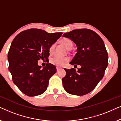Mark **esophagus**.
<instances>
[{
	"label": "esophagus",
	"mask_w": 121,
	"mask_h": 121,
	"mask_svg": "<svg viewBox=\"0 0 121 121\" xmlns=\"http://www.w3.org/2000/svg\"><path fill=\"white\" fill-rule=\"evenodd\" d=\"M60 69H61L60 68H59L58 67H57V72H58V71L59 70H60Z\"/></svg>",
	"instance_id": "1"
}]
</instances>
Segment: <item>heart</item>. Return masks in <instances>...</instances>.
Returning <instances> with one entry per match:
<instances>
[{
	"label": "heart",
	"instance_id": "obj_1",
	"mask_svg": "<svg viewBox=\"0 0 121 121\" xmlns=\"http://www.w3.org/2000/svg\"><path fill=\"white\" fill-rule=\"evenodd\" d=\"M61 44L65 47L66 49L70 50L73 47V43L69 39H64L60 41ZM54 44H53L49 47V52L50 54H52L54 52ZM69 59L68 58H59L58 57H54L51 58L50 59V62L51 64L54 65L58 66V67H62L64 66L68 62Z\"/></svg>",
	"mask_w": 121,
	"mask_h": 121
}]
</instances>
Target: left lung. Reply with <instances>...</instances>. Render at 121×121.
Segmentation results:
<instances>
[{"label":"left lung","instance_id":"obj_1","mask_svg":"<svg viewBox=\"0 0 121 121\" xmlns=\"http://www.w3.org/2000/svg\"><path fill=\"white\" fill-rule=\"evenodd\" d=\"M73 41L77 53L70 62L80 68L64 69L66 75L62 79L64 89L72 95L82 96L95 89L103 78L108 65V54L100 36L87 29L74 30L63 35Z\"/></svg>","mask_w":121,"mask_h":121}]
</instances>
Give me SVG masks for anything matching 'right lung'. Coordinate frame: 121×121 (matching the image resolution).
I'll return each instance as SVG.
<instances>
[{"instance_id": "obj_1", "label": "right lung", "mask_w": 121, "mask_h": 121, "mask_svg": "<svg viewBox=\"0 0 121 121\" xmlns=\"http://www.w3.org/2000/svg\"><path fill=\"white\" fill-rule=\"evenodd\" d=\"M62 34L32 29L20 32L13 39L8 54L9 70L14 83L25 95L35 96L47 90L57 69L50 63L42 68L38 60L48 59L49 47Z\"/></svg>"}]
</instances>
